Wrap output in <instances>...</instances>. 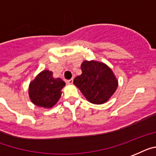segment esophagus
<instances>
[{
  "instance_id": "esophagus-1",
  "label": "esophagus",
  "mask_w": 156,
  "mask_h": 156,
  "mask_svg": "<svg viewBox=\"0 0 156 156\" xmlns=\"http://www.w3.org/2000/svg\"><path fill=\"white\" fill-rule=\"evenodd\" d=\"M73 79H70V80H68V81H66V83H67L68 85H72L73 84Z\"/></svg>"
}]
</instances>
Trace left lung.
<instances>
[{"instance_id": "obj_1", "label": "left lung", "mask_w": 156, "mask_h": 156, "mask_svg": "<svg viewBox=\"0 0 156 156\" xmlns=\"http://www.w3.org/2000/svg\"><path fill=\"white\" fill-rule=\"evenodd\" d=\"M82 74L74 79V84L90 103L104 104L113 95L118 86L114 73L104 62L83 61Z\"/></svg>"}]
</instances>
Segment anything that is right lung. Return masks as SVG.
I'll return each mask as SVG.
<instances>
[{
	"label": "right lung",
	"mask_w": 156,
	"mask_h": 156,
	"mask_svg": "<svg viewBox=\"0 0 156 156\" xmlns=\"http://www.w3.org/2000/svg\"><path fill=\"white\" fill-rule=\"evenodd\" d=\"M65 82L59 78H54L52 71L45 70L37 74L28 87L30 100L36 106L50 108L58 102L62 95Z\"/></svg>",
	"instance_id": "add662e5"
}]
</instances>
